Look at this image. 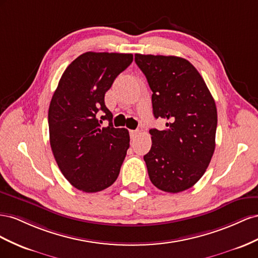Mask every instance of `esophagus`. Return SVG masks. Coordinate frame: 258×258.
<instances>
[{"label":"esophagus","instance_id":"esophagus-1","mask_svg":"<svg viewBox=\"0 0 258 258\" xmlns=\"http://www.w3.org/2000/svg\"><path fill=\"white\" fill-rule=\"evenodd\" d=\"M138 134H139V131L138 130H132V131H130V135H131L132 139L136 138L138 136Z\"/></svg>","mask_w":258,"mask_h":258}]
</instances>
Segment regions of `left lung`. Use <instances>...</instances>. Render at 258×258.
Segmentation results:
<instances>
[{
	"instance_id": "1",
	"label": "left lung",
	"mask_w": 258,
	"mask_h": 258,
	"mask_svg": "<svg viewBox=\"0 0 258 258\" xmlns=\"http://www.w3.org/2000/svg\"><path fill=\"white\" fill-rule=\"evenodd\" d=\"M135 62L152 91L156 119L166 128H151L145 154L151 182L165 192L192 187L207 171L215 150L217 109L203 78L177 56L135 54Z\"/></svg>"
}]
</instances>
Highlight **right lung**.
Instances as JSON below:
<instances>
[{
	"label": "right lung",
	"mask_w": 258,
	"mask_h": 258,
	"mask_svg": "<svg viewBox=\"0 0 258 258\" xmlns=\"http://www.w3.org/2000/svg\"><path fill=\"white\" fill-rule=\"evenodd\" d=\"M132 61V54L87 51L68 66L51 97V151L66 179L84 192L111 186L126 156L128 131L113 127L105 94Z\"/></svg>",
	"instance_id": "right-lung-1"
}]
</instances>
